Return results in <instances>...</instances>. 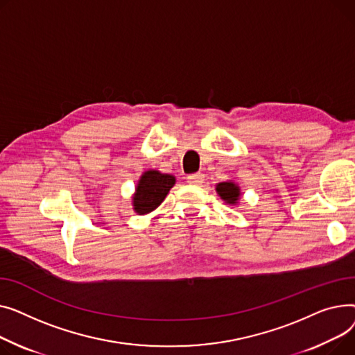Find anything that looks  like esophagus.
<instances>
[{
    "label": "esophagus",
    "mask_w": 355,
    "mask_h": 355,
    "mask_svg": "<svg viewBox=\"0 0 355 355\" xmlns=\"http://www.w3.org/2000/svg\"><path fill=\"white\" fill-rule=\"evenodd\" d=\"M205 180V175L203 173H192L187 176V182L191 184H202Z\"/></svg>",
    "instance_id": "34e87169"
}]
</instances>
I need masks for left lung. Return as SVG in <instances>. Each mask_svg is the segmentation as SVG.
Here are the masks:
<instances>
[{
    "label": "left lung",
    "mask_w": 355,
    "mask_h": 355,
    "mask_svg": "<svg viewBox=\"0 0 355 355\" xmlns=\"http://www.w3.org/2000/svg\"><path fill=\"white\" fill-rule=\"evenodd\" d=\"M216 191L219 196L226 200L227 203H236L241 193H239V187L234 182H222L216 186Z\"/></svg>",
    "instance_id": "1"
}]
</instances>
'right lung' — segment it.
Wrapping results in <instances>:
<instances>
[{"instance_id": "obj_1", "label": "right lung", "mask_w": 355, "mask_h": 355, "mask_svg": "<svg viewBox=\"0 0 355 355\" xmlns=\"http://www.w3.org/2000/svg\"><path fill=\"white\" fill-rule=\"evenodd\" d=\"M175 184L172 175H163L157 171L144 172L136 187V195L133 198L135 211L140 215L149 214L163 202L171 187Z\"/></svg>"}]
</instances>
